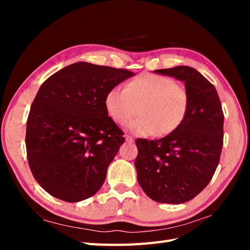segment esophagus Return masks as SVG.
Listing matches in <instances>:
<instances>
[{"label":"esophagus","mask_w":250,"mask_h":250,"mask_svg":"<svg viewBox=\"0 0 250 250\" xmlns=\"http://www.w3.org/2000/svg\"><path fill=\"white\" fill-rule=\"evenodd\" d=\"M126 142L127 143H133L134 139L131 137V135H126Z\"/></svg>","instance_id":"obj_1"}]
</instances>
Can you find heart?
Segmentation results:
<instances>
[{
    "mask_svg": "<svg viewBox=\"0 0 250 250\" xmlns=\"http://www.w3.org/2000/svg\"><path fill=\"white\" fill-rule=\"evenodd\" d=\"M104 106L108 117L125 125L137 112L139 117L129 129L140 135L163 137L175 131L185 121L190 95L185 85L171 77L144 73L127 83L125 89L111 87L105 95Z\"/></svg>",
    "mask_w": 250,
    "mask_h": 250,
    "instance_id": "heart-1",
    "label": "heart"
}]
</instances>
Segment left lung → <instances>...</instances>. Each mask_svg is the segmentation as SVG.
I'll list each match as a JSON object with an SVG mask.
<instances>
[{
  "label": "left lung",
  "instance_id": "1",
  "mask_svg": "<svg viewBox=\"0 0 250 250\" xmlns=\"http://www.w3.org/2000/svg\"><path fill=\"white\" fill-rule=\"evenodd\" d=\"M184 81L190 95L188 115L160 140L138 139V181L149 198L179 204L196 197L213 178L223 146L224 115L215 86L191 66L156 70Z\"/></svg>",
  "mask_w": 250,
  "mask_h": 250
}]
</instances>
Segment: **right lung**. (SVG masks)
<instances>
[{
	"instance_id": "right-lung-1",
	"label": "right lung",
	"mask_w": 250,
	"mask_h": 250,
	"mask_svg": "<svg viewBox=\"0 0 250 250\" xmlns=\"http://www.w3.org/2000/svg\"><path fill=\"white\" fill-rule=\"evenodd\" d=\"M134 73L76 62L53 74L37 92L26 128L30 170L53 197L78 202L102 187L125 142L107 116L104 98Z\"/></svg>"
}]
</instances>
